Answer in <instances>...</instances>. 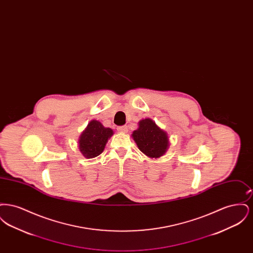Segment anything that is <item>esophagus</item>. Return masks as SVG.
I'll list each match as a JSON object with an SVG mask.
<instances>
[{
	"instance_id": "1",
	"label": "esophagus",
	"mask_w": 253,
	"mask_h": 253,
	"mask_svg": "<svg viewBox=\"0 0 253 253\" xmlns=\"http://www.w3.org/2000/svg\"><path fill=\"white\" fill-rule=\"evenodd\" d=\"M118 131L121 132H126L128 131V128H127V126H125V125H122V126H119L118 128Z\"/></svg>"
}]
</instances>
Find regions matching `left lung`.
<instances>
[{
  "label": "left lung",
  "mask_w": 253,
  "mask_h": 253,
  "mask_svg": "<svg viewBox=\"0 0 253 253\" xmlns=\"http://www.w3.org/2000/svg\"><path fill=\"white\" fill-rule=\"evenodd\" d=\"M132 135L138 149L148 157H161L168 148L167 133L150 119L140 121L138 129Z\"/></svg>",
  "instance_id": "left-lung-1"
}]
</instances>
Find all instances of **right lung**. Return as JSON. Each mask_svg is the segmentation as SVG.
Instances as JSON below:
<instances>
[{
    "mask_svg": "<svg viewBox=\"0 0 253 253\" xmlns=\"http://www.w3.org/2000/svg\"><path fill=\"white\" fill-rule=\"evenodd\" d=\"M113 130L105 128L99 121H92L80 137V151L87 158L99 156L106 145Z\"/></svg>",
    "mask_w": 253,
    "mask_h": 253,
    "instance_id": "right-lung-1",
    "label": "right lung"
}]
</instances>
